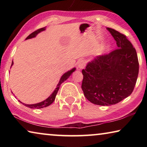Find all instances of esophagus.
I'll use <instances>...</instances> for the list:
<instances>
[{
	"mask_svg": "<svg viewBox=\"0 0 147 147\" xmlns=\"http://www.w3.org/2000/svg\"><path fill=\"white\" fill-rule=\"evenodd\" d=\"M86 66V62L84 60H80L78 63V68L79 69H82Z\"/></svg>",
	"mask_w": 147,
	"mask_h": 147,
	"instance_id": "esophagus-1",
	"label": "esophagus"
}]
</instances>
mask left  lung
I'll list each match as a JSON object with an SVG mask.
<instances>
[{"mask_svg": "<svg viewBox=\"0 0 147 147\" xmlns=\"http://www.w3.org/2000/svg\"><path fill=\"white\" fill-rule=\"evenodd\" d=\"M116 41L117 49L96 56L82 73V89L86 98L100 106L117 104L130 96L139 73L136 51L125 35L107 28Z\"/></svg>", "mask_w": 147, "mask_h": 147, "instance_id": "left-lung-1", "label": "left lung"}]
</instances>
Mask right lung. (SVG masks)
Here are the masks:
<instances>
[{
	"label": "right lung",
	"mask_w": 147,
	"mask_h": 147,
	"mask_svg": "<svg viewBox=\"0 0 147 147\" xmlns=\"http://www.w3.org/2000/svg\"><path fill=\"white\" fill-rule=\"evenodd\" d=\"M45 30V27H44V28H42L40 29H38L37 30L34 32H32L31 34H30L29 36L27 37L26 39H30V38H33L34 37L36 36V35L39 34V32H41L42 31H43ZM13 64V62L12 61V63H11V65ZM75 68H73L71 70L67 72V73H65L64 74H63V76L61 77L60 78V80H59V83L58 85H57L56 88L55 89V90L54 91V92L53 93H52L51 95L49 96V97L47 98L46 100H43V102H41L39 103H37V104H24V103H22L21 101L19 100L20 102L22 103L23 104H24V106H26V107H28L30 108H37V109H39V108H45V107H47V106H49V105H51V104L55 100V98H56V94L58 93V91L59 89V87H60L61 84L64 81H65L67 79L69 76L71 75V74L73 73V72L75 71Z\"/></svg>",
	"instance_id": "add662e5"
}]
</instances>
